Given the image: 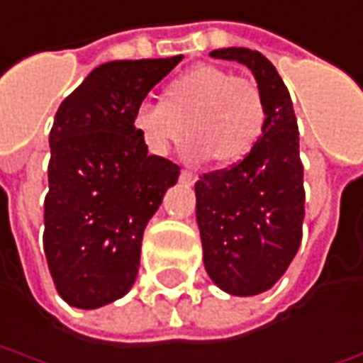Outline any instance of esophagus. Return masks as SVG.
<instances>
[{"instance_id":"obj_1","label":"esophagus","mask_w":363,"mask_h":363,"mask_svg":"<svg viewBox=\"0 0 363 363\" xmlns=\"http://www.w3.org/2000/svg\"><path fill=\"white\" fill-rule=\"evenodd\" d=\"M196 179H198V176H196L194 172H189V169H182V172H179V182H182V184H187V186H189V184H194Z\"/></svg>"}]
</instances>
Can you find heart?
Here are the masks:
<instances>
[{"instance_id":"b5f03b06","label":"heart","mask_w":363,"mask_h":363,"mask_svg":"<svg viewBox=\"0 0 363 363\" xmlns=\"http://www.w3.org/2000/svg\"><path fill=\"white\" fill-rule=\"evenodd\" d=\"M131 123L152 153L164 155L187 133L191 160L230 164L254 150L266 125L262 91L254 79L199 63L165 87L164 99H143Z\"/></svg>"}]
</instances>
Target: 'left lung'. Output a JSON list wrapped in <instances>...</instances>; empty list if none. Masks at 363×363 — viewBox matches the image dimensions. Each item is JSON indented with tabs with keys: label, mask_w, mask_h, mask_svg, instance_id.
I'll return each instance as SVG.
<instances>
[{
	"label": "left lung",
	"mask_w": 363,
	"mask_h": 363,
	"mask_svg": "<svg viewBox=\"0 0 363 363\" xmlns=\"http://www.w3.org/2000/svg\"><path fill=\"white\" fill-rule=\"evenodd\" d=\"M210 55L252 69L266 125L244 160L196 182L203 266L223 291L255 296L286 274L301 244L306 191L300 131L288 87L266 55L247 48Z\"/></svg>",
	"instance_id": "1"
}]
</instances>
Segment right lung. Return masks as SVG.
<instances>
[{"mask_svg": "<svg viewBox=\"0 0 363 363\" xmlns=\"http://www.w3.org/2000/svg\"><path fill=\"white\" fill-rule=\"evenodd\" d=\"M182 60L104 63L55 113L43 250L55 288L74 308H101L135 281L143 230L179 165L147 153L131 116Z\"/></svg>", "mask_w": 363, "mask_h": 363, "instance_id": "obj_1", "label": "right lung"}]
</instances>
